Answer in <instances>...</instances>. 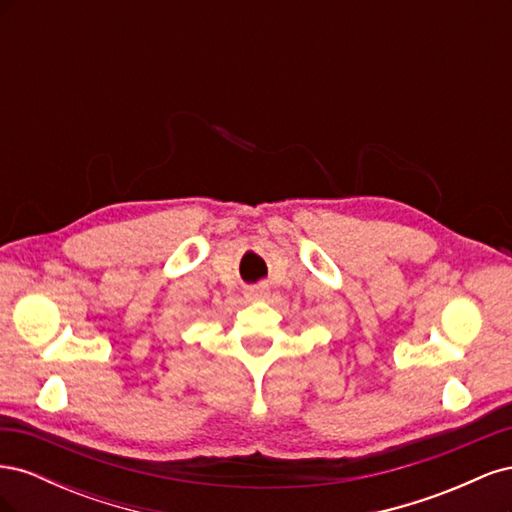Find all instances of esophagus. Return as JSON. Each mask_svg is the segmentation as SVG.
<instances>
[{
    "mask_svg": "<svg viewBox=\"0 0 512 512\" xmlns=\"http://www.w3.org/2000/svg\"><path fill=\"white\" fill-rule=\"evenodd\" d=\"M267 294H269V286L265 282H260V284L252 286V288H247V297H250V299H265Z\"/></svg>",
    "mask_w": 512,
    "mask_h": 512,
    "instance_id": "1",
    "label": "esophagus"
}]
</instances>
